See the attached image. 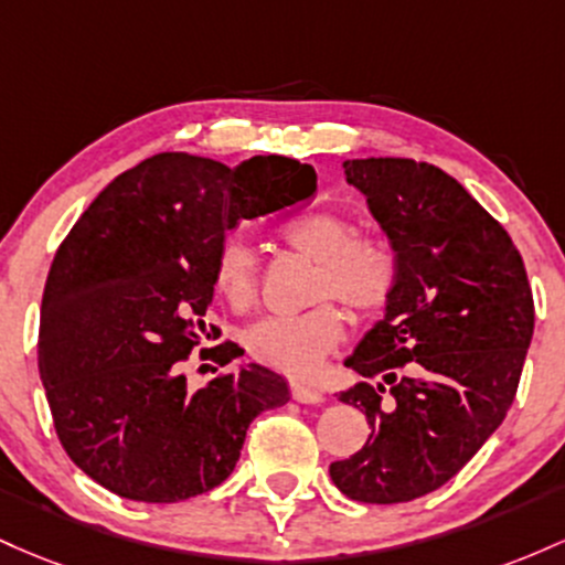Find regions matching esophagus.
<instances>
[{
    "mask_svg": "<svg viewBox=\"0 0 565 565\" xmlns=\"http://www.w3.org/2000/svg\"><path fill=\"white\" fill-rule=\"evenodd\" d=\"M290 395H294V401L307 403V405H317L326 401L322 390H317V386L303 384V382H290Z\"/></svg>",
    "mask_w": 565,
    "mask_h": 565,
    "instance_id": "34e87169",
    "label": "esophagus"
}]
</instances>
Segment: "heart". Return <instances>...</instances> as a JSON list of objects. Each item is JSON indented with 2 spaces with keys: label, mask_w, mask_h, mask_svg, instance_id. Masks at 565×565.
<instances>
[{
  "label": "heart",
  "mask_w": 565,
  "mask_h": 565,
  "mask_svg": "<svg viewBox=\"0 0 565 565\" xmlns=\"http://www.w3.org/2000/svg\"><path fill=\"white\" fill-rule=\"evenodd\" d=\"M282 237L290 248L317 262L315 299L333 296L352 312L367 315L382 309L395 290L397 262L392 250L376 239H352L354 226L344 215L331 211L299 215L285 224ZM213 282L234 309L256 301L258 258L248 239L230 234L221 243ZM341 335L344 317L326 301L303 315L262 317L245 328L243 344L258 363L290 376H309Z\"/></svg>",
  "instance_id": "obj_1"
}]
</instances>
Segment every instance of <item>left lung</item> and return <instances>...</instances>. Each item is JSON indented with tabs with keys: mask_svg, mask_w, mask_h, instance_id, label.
Wrapping results in <instances>:
<instances>
[{
	"mask_svg": "<svg viewBox=\"0 0 565 565\" xmlns=\"http://www.w3.org/2000/svg\"><path fill=\"white\" fill-rule=\"evenodd\" d=\"M341 168L390 239L397 280L384 317L344 360L379 382L339 392L371 435L333 461L331 480L354 502H411L448 483L504 422L534 299L510 234L454 175L405 157Z\"/></svg>",
	"mask_w": 565,
	"mask_h": 565,
	"instance_id": "1",
	"label": "left lung"
}]
</instances>
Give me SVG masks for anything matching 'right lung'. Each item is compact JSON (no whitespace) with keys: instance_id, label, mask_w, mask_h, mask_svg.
<instances>
[{"instance_id":"obj_1","label":"right lung","mask_w":565,"mask_h":565,"mask_svg":"<svg viewBox=\"0 0 565 565\" xmlns=\"http://www.w3.org/2000/svg\"><path fill=\"white\" fill-rule=\"evenodd\" d=\"M315 192L312 164L290 157L226 168L164 151L117 175L79 215L44 282L36 352L55 433L87 478L146 504L183 502L230 478L248 424L290 401L288 382L237 363L189 390L181 360L211 339L202 315L226 230ZM218 350L221 365L243 354L232 341Z\"/></svg>"}]
</instances>
